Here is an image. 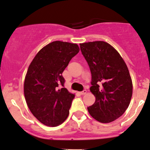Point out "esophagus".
<instances>
[{"instance_id": "esophagus-1", "label": "esophagus", "mask_w": 150, "mask_h": 150, "mask_svg": "<svg viewBox=\"0 0 150 150\" xmlns=\"http://www.w3.org/2000/svg\"><path fill=\"white\" fill-rule=\"evenodd\" d=\"M86 93V90H84V91H82L80 92L81 95H85Z\"/></svg>"}]
</instances>
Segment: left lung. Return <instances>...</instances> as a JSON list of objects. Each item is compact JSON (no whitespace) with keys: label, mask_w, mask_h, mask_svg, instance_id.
I'll use <instances>...</instances> for the list:
<instances>
[{"label":"left lung","mask_w":150,"mask_h":150,"mask_svg":"<svg viewBox=\"0 0 150 150\" xmlns=\"http://www.w3.org/2000/svg\"><path fill=\"white\" fill-rule=\"evenodd\" d=\"M80 50L91 73L90 91L96 97L87 108L90 115L102 123L120 117L129 105L132 81L122 57L105 41L80 43Z\"/></svg>","instance_id":"left-lung-1"}]
</instances>
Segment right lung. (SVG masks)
Here are the masks:
<instances>
[{"label": "right lung", "instance_id": "obj_1", "mask_svg": "<svg viewBox=\"0 0 150 150\" xmlns=\"http://www.w3.org/2000/svg\"><path fill=\"white\" fill-rule=\"evenodd\" d=\"M79 51L78 45L56 41L39 51L30 64L24 81L26 103L38 120L57 127L69 114L75 94L64 88V69Z\"/></svg>", "mask_w": 150, "mask_h": 150}]
</instances>
